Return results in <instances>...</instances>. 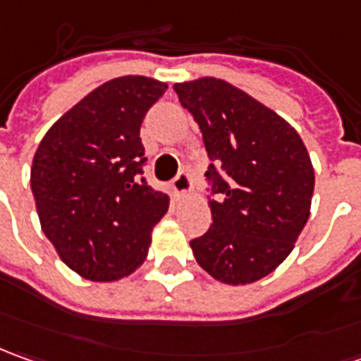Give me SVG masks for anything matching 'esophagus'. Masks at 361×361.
Returning <instances> with one entry per match:
<instances>
[{"label": "esophagus", "instance_id": "34e87169", "mask_svg": "<svg viewBox=\"0 0 361 361\" xmlns=\"http://www.w3.org/2000/svg\"><path fill=\"white\" fill-rule=\"evenodd\" d=\"M171 190L176 193V197H185V195H190V192H192V180H190L188 171L178 173V178L171 181Z\"/></svg>", "mask_w": 361, "mask_h": 361}]
</instances>
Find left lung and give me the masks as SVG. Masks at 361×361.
I'll use <instances>...</instances> for the list:
<instances>
[{
    "mask_svg": "<svg viewBox=\"0 0 361 361\" xmlns=\"http://www.w3.org/2000/svg\"><path fill=\"white\" fill-rule=\"evenodd\" d=\"M197 121L212 181V228L192 240L214 280L245 286L292 254L310 218L314 166L300 133L235 85L200 78L173 85Z\"/></svg>",
    "mask_w": 361,
    "mask_h": 361,
    "instance_id": "obj_1",
    "label": "left lung"
}]
</instances>
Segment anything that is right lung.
Returning <instances> with one entry per match:
<instances>
[{
    "label": "right lung",
    "instance_id": "add662e5",
    "mask_svg": "<svg viewBox=\"0 0 361 361\" xmlns=\"http://www.w3.org/2000/svg\"><path fill=\"white\" fill-rule=\"evenodd\" d=\"M168 83L116 78L47 130L32 164L42 230L61 262L92 281H118L147 257L152 231L169 197L143 173L140 128Z\"/></svg>",
    "mask_w": 361,
    "mask_h": 361
}]
</instances>
